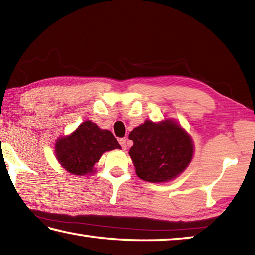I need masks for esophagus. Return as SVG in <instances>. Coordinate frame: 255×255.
I'll list each match as a JSON object with an SVG mask.
<instances>
[{"label":"esophagus","instance_id":"1","mask_svg":"<svg viewBox=\"0 0 255 255\" xmlns=\"http://www.w3.org/2000/svg\"><path fill=\"white\" fill-rule=\"evenodd\" d=\"M118 141H119V145L122 146L123 149H126L127 148V144H126L127 143V139H126V138H120Z\"/></svg>","mask_w":255,"mask_h":255}]
</instances>
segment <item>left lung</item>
I'll use <instances>...</instances> for the list:
<instances>
[{
  "label": "left lung",
  "mask_w": 255,
  "mask_h": 255,
  "mask_svg": "<svg viewBox=\"0 0 255 255\" xmlns=\"http://www.w3.org/2000/svg\"><path fill=\"white\" fill-rule=\"evenodd\" d=\"M133 146L129 155L136 173L148 182H166L187 169L193 144L184 129L172 119L146 120L129 133Z\"/></svg>",
  "instance_id": "left-lung-1"
}]
</instances>
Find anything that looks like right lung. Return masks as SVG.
Listing matches in <instances>:
<instances>
[{
    "instance_id": "right-lung-1",
    "label": "right lung",
    "mask_w": 255,
    "mask_h": 255,
    "mask_svg": "<svg viewBox=\"0 0 255 255\" xmlns=\"http://www.w3.org/2000/svg\"><path fill=\"white\" fill-rule=\"evenodd\" d=\"M120 149L109 130H102L91 120L82 123L72 135L62 137L55 145L56 158L64 169L75 175L91 174L101 155Z\"/></svg>"
}]
</instances>
